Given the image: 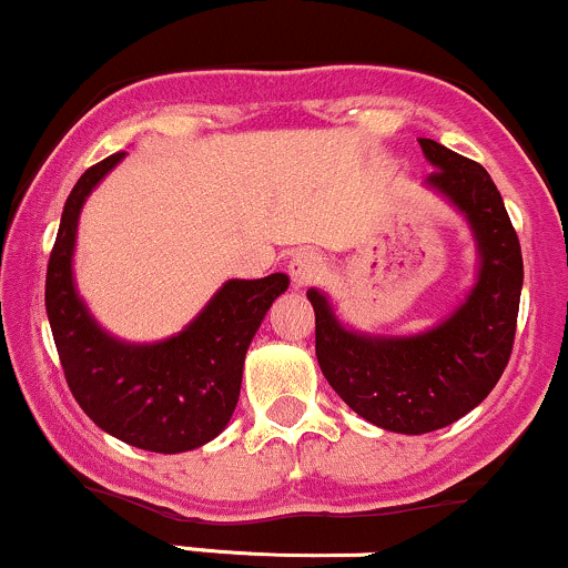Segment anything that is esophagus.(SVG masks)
I'll list each match as a JSON object with an SVG mask.
<instances>
[{
	"label": "esophagus",
	"instance_id": "34e87169",
	"mask_svg": "<svg viewBox=\"0 0 568 568\" xmlns=\"http://www.w3.org/2000/svg\"><path fill=\"white\" fill-rule=\"evenodd\" d=\"M325 271H327L325 260H322L316 252H297L295 257L290 260V276H292V284H295L297 290H301V286L320 282V278L325 276Z\"/></svg>",
	"mask_w": 568,
	"mask_h": 568
}]
</instances>
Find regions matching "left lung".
Returning a JSON list of instances; mask_svg holds the SVG:
<instances>
[{"instance_id": "8db88e82", "label": "left lung", "mask_w": 568, "mask_h": 568, "mask_svg": "<svg viewBox=\"0 0 568 568\" xmlns=\"http://www.w3.org/2000/svg\"><path fill=\"white\" fill-rule=\"evenodd\" d=\"M419 149L433 168L423 186L471 230L477 273L466 297L428 331L384 335L344 325L325 292H306L325 379L359 417L406 436L447 428L490 395L509 363L523 290L520 241L487 170L436 140L419 138Z\"/></svg>"}]
</instances>
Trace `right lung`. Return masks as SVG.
<instances>
[{
  "mask_svg": "<svg viewBox=\"0 0 568 568\" xmlns=\"http://www.w3.org/2000/svg\"><path fill=\"white\" fill-rule=\"evenodd\" d=\"M124 156L89 168L67 197L48 260V322L67 384L97 428L149 453H189L227 428L248 344L290 276L230 278L170 338L135 344L108 333L78 292L72 257L83 203Z\"/></svg>",
  "mask_w": 568,
  "mask_h": 568,
  "instance_id": "1",
  "label": "right lung"
}]
</instances>
